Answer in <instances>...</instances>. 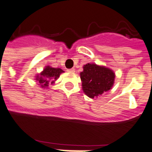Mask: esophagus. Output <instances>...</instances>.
I'll list each match as a JSON object with an SVG mask.
<instances>
[{"label": "esophagus", "instance_id": "obj_1", "mask_svg": "<svg viewBox=\"0 0 152 152\" xmlns=\"http://www.w3.org/2000/svg\"><path fill=\"white\" fill-rule=\"evenodd\" d=\"M67 71H68V72H71V73H74V72L75 71V68L68 69V70H67Z\"/></svg>", "mask_w": 152, "mask_h": 152}]
</instances>
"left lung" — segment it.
Wrapping results in <instances>:
<instances>
[{
  "label": "left lung",
  "mask_w": 152,
  "mask_h": 152,
  "mask_svg": "<svg viewBox=\"0 0 152 152\" xmlns=\"http://www.w3.org/2000/svg\"><path fill=\"white\" fill-rule=\"evenodd\" d=\"M115 73L112 69L96 64H87L80 73L84 93L91 99L110 91L114 85Z\"/></svg>",
  "instance_id": "1"
}]
</instances>
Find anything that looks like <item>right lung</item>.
Segmentation results:
<instances>
[{
	"instance_id": "obj_1",
	"label": "right lung",
	"mask_w": 152,
	"mask_h": 152,
	"mask_svg": "<svg viewBox=\"0 0 152 152\" xmlns=\"http://www.w3.org/2000/svg\"><path fill=\"white\" fill-rule=\"evenodd\" d=\"M64 71L61 68L52 67L50 66H46L42 72L35 76V80L38 82L39 85L42 88H47L50 84L53 85L59 78L60 75Z\"/></svg>"
}]
</instances>
